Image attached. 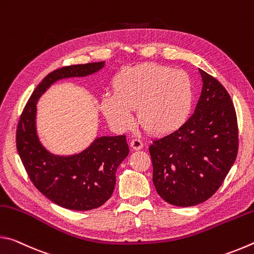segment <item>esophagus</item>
I'll return each mask as SVG.
<instances>
[{"mask_svg": "<svg viewBox=\"0 0 254 254\" xmlns=\"http://www.w3.org/2000/svg\"><path fill=\"white\" fill-rule=\"evenodd\" d=\"M143 147V142L140 139H133L131 141V148L134 150H140Z\"/></svg>", "mask_w": 254, "mask_h": 254, "instance_id": "esophagus-1", "label": "esophagus"}]
</instances>
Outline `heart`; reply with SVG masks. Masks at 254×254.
<instances>
[{
  "label": "heart",
  "instance_id": "obj_1",
  "mask_svg": "<svg viewBox=\"0 0 254 254\" xmlns=\"http://www.w3.org/2000/svg\"><path fill=\"white\" fill-rule=\"evenodd\" d=\"M194 85L186 71L143 64L126 68L114 80V94L102 98V111L112 126L124 128L133 124L137 109L141 126L152 134L177 130L191 113Z\"/></svg>",
  "mask_w": 254,
  "mask_h": 254
}]
</instances>
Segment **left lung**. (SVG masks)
<instances>
[{
	"label": "left lung",
	"mask_w": 254,
	"mask_h": 254,
	"mask_svg": "<svg viewBox=\"0 0 254 254\" xmlns=\"http://www.w3.org/2000/svg\"><path fill=\"white\" fill-rule=\"evenodd\" d=\"M199 72L203 88L194 114L149 147L157 192L180 207L212 197L238 156V119L230 94L213 76Z\"/></svg>",
	"instance_id": "1"
}]
</instances>
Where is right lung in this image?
Returning <instances> with one entry per match:
<instances>
[{"label": "right lung", "instance_id": "1", "mask_svg": "<svg viewBox=\"0 0 254 254\" xmlns=\"http://www.w3.org/2000/svg\"><path fill=\"white\" fill-rule=\"evenodd\" d=\"M105 62L62 67L47 75L25 104L16 127V149L30 180L47 198L62 207L89 210L113 194L117 169L128 154L126 135L101 136L72 156H56L39 141L36 127L37 103L55 81L92 75Z\"/></svg>", "mask_w": 254, "mask_h": 254}]
</instances>
